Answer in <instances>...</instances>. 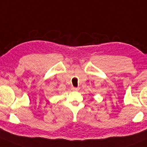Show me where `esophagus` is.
Segmentation results:
<instances>
[{"label": "esophagus", "mask_w": 147, "mask_h": 147, "mask_svg": "<svg viewBox=\"0 0 147 147\" xmlns=\"http://www.w3.org/2000/svg\"><path fill=\"white\" fill-rule=\"evenodd\" d=\"M72 90L73 91H78L79 90V88H75V87H72Z\"/></svg>", "instance_id": "34e87169"}]
</instances>
